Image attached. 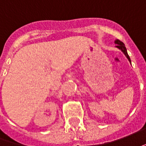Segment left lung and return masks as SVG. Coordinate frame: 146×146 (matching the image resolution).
Returning a JSON list of instances; mask_svg holds the SVG:
<instances>
[{"label":"left lung","mask_w":146,"mask_h":146,"mask_svg":"<svg viewBox=\"0 0 146 146\" xmlns=\"http://www.w3.org/2000/svg\"><path fill=\"white\" fill-rule=\"evenodd\" d=\"M114 43L117 45H116V47L117 48H119L121 52L125 54V56L127 57V59L129 60V61L131 63V60H130V58H129V55H128V52H127V49H126V48H125V44H124V43L123 42H121V40H115Z\"/></svg>","instance_id":"obj_1"}]
</instances>
